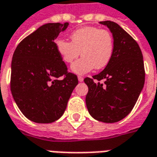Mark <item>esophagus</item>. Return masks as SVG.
Wrapping results in <instances>:
<instances>
[{"label": "esophagus", "mask_w": 157, "mask_h": 157, "mask_svg": "<svg viewBox=\"0 0 157 157\" xmlns=\"http://www.w3.org/2000/svg\"><path fill=\"white\" fill-rule=\"evenodd\" d=\"M83 80H84V78H83L82 76H78V81H79V82H83Z\"/></svg>", "instance_id": "obj_1"}]
</instances>
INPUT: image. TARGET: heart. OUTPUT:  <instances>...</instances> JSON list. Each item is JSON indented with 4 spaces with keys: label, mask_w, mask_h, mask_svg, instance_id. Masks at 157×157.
I'll return each mask as SVG.
<instances>
[{
    "label": "heart",
    "mask_w": 157,
    "mask_h": 157,
    "mask_svg": "<svg viewBox=\"0 0 157 157\" xmlns=\"http://www.w3.org/2000/svg\"><path fill=\"white\" fill-rule=\"evenodd\" d=\"M71 42L58 39L55 47L65 64H71L80 55L82 58L71 65V71L84 75L96 68L105 67L112 59L114 42L111 33L94 26H86L75 30L70 35Z\"/></svg>",
    "instance_id": "obj_1"
}]
</instances>
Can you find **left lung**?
Segmentation results:
<instances>
[{
    "mask_svg": "<svg viewBox=\"0 0 157 157\" xmlns=\"http://www.w3.org/2000/svg\"><path fill=\"white\" fill-rule=\"evenodd\" d=\"M100 23L113 33L114 50L102 71L92 78L84 79L88 86L86 104L93 118L115 123L131 112L143 89L145 75L143 55L137 42L116 22ZM101 79L105 80L103 84L99 82Z\"/></svg>",
    "mask_w": 157,
    "mask_h": 157,
    "instance_id": "left-lung-1",
    "label": "left lung"
}]
</instances>
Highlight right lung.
<instances>
[{"label": "right lung", "mask_w": 157, "mask_h": 157, "mask_svg": "<svg viewBox=\"0 0 157 157\" xmlns=\"http://www.w3.org/2000/svg\"><path fill=\"white\" fill-rule=\"evenodd\" d=\"M69 23H46L22 39L12 61L11 92L22 114L39 124L53 123L65 112L78 84L58 54L55 40ZM63 76V79H59Z\"/></svg>", "instance_id": "obj_1"}]
</instances>
